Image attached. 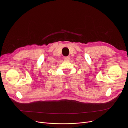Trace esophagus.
Masks as SVG:
<instances>
[{
    "mask_svg": "<svg viewBox=\"0 0 128 128\" xmlns=\"http://www.w3.org/2000/svg\"><path fill=\"white\" fill-rule=\"evenodd\" d=\"M70 56H64V60H70Z\"/></svg>",
    "mask_w": 128,
    "mask_h": 128,
    "instance_id": "esophagus-1",
    "label": "esophagus"
}]
</instances>
